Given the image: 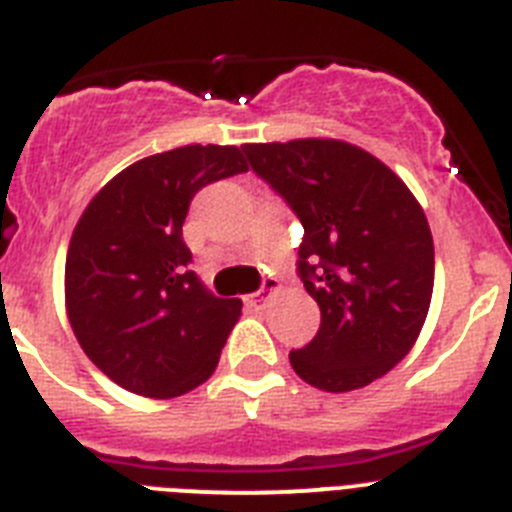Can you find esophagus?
<instances>
[{
    "mask_svg": "<svg viewBox=\"0 0 512 512\" xmlns=\"http://www.w3.org/2000/svg\"><path fill=\"white\" fill-rule=\"evenodd\" d=\"M280 293V283L275 278H265L262 280V288L257 290V293H252L250 298H247V301L252 303V306H260V303H265L267 298L270 296H278Z\"/></svg>",
    "mask_w": 512,
    "mask_h": 512,
    "instance_id": "1",
    "label": "esophagus"
}]
</instances>
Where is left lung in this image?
I'll return each mask as SVG.
<instances>
[{"instance_id":"8db88e82","label":"left lung","mask_w":512,"mask_h":512,"mask_svg":"<svg viewBox=\"0 0 512 512\" xmlns=\"http://www.w3.org/2000/svg\"><path fill=\"white\" fill-rule=\"evenodd\" d=\"M245 153L301 219L298 270L321 308L319 334L290 365L326 393L365 388L411 352L428 316L434 237L421 204L352 142H250Z\"/></svg>"}]
</instances>
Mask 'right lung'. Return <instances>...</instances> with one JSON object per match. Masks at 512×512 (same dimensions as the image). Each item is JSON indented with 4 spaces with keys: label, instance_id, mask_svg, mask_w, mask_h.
I'll return each instance as SVG.
<instances>
[{
    "label": "right lung",
    "instance_id": "obj_1",
    "mask_svg": "<svg viewBox=\"0 0 512 512\" xmlns=\"http://www.w3.org/2000/svg\"><path fill=\"white\" fill-rule=\"evenodd\" d=\"M247 160L237 145H183L127 165L89 201L66 255V313L86 357L119 388L178 398L214 375L239 298L188 270V204Z\"/></svg>",
    "mask_w": 512,
    "mask_h": 512
}]
</instances>
